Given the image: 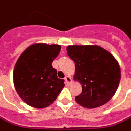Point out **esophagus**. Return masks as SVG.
<instances>
[{
	"label": "esophagus",
	"mask_w": 131,
	"mask_h": 131,
	"mask_svg": "<svg viewBox=\"0 0 131 131\" xmlns=\"http://www.w3.org/2000/svg\"><path fill=\"white\" fill-rule=\"evenodd\" d=\"M65 81H66V84H70L72 81L71 77L69 76H66L65 77Z\"/></svg>",
	"instance_id": "esophagus-1"
}]
</instances>
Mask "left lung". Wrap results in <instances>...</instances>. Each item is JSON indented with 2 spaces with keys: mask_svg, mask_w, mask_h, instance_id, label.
<instances>
[{
  "mask_svg": "<svg viewBox=\"0 0 131 131\" xmlns=\"http://www.w3.org/2000/svg\"><path fill=\"white\" fill-rule=\"evenodd\" d=\"M66 50L76 66L73 79L82 86L76 102L88 109L106 104L121 81V68L115 58L98 45H69Z\"/></svg>",
  "mask_w": 131,
  "mask_h": 131,
  "instance_id": "8db88e82",
  "label": "left lung"
}]
</instances>
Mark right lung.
Instances as JSON below:
<instances>
[{
    "mask_svg": "<svg viewBox=\"0 0 131 131\" xmlns=\"http://www.w3.org/2000/svg\"><path fill=\"white\" fill-rule=\"evenodd\" d=\"M60 45L36 43L19 56L14 69L16 91L25 103L35 108L47 107L54 102L65 86L52 63L59 55Z\"/></svg>",
    "mask_w": 131,
    "mask_h": 131,
    "instance_id": "1",
    "label": "right lung"
}]
</instances>
